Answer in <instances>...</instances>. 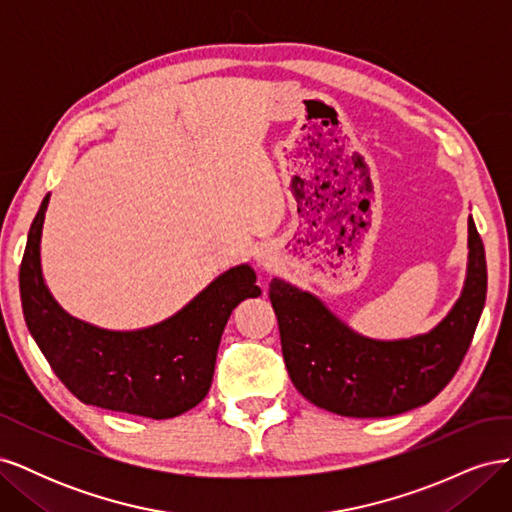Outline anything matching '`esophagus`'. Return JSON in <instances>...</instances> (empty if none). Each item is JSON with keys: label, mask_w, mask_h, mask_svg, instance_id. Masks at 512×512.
Instances as JSON below:
<instances>
[{"label": "esophagus", "mask_w": 512, "mask_h": 512, "mask_svg": "<svg viewBox=\"0 0 512 512\" xmlns=\"http://www.w3.org/2000/svg\"><path fill=\"white\" fill-rule=\"evenodd\" d=\"M256 260H258V265H262V267H271L273 256H271V252H269V250H262V252H258Z\"/></svg>", "instance_id": "esophagus-1"}]
</instances>
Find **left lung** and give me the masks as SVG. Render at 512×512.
Masks as SVG:
<instances>
[{"mask_svg": "<svg viewBox=\"0 0 512 512\" xmlns=\"http://www.w3.org/2000/svg\"><path fill=\"white\" fill-rule=\"evenodd\" d=\"M468 277L436 329L397 342L356 335L314 294L273 277L269 299L297 391L342 416L380 418L425 406L453 380L487 299L485 247L468 220Z\"/></svg>", "mask_w": 512, "mask_h": 512, "instance_id": "8db88e82", "label": "left lung"}]
</instances>
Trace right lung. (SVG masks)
<instances>
[{"label": "right lung", "instance_id": "1", "mask_svg": "<svg viewBox=\"0 0 512 512\" xmlns=\"http://www.w3.org/2000/svg\"><path fill=\"white\" fill-rule=\"evenodd\" d=\"M49 194L27 235L19 271L27 329L57 378L83 404L147 418H173L209 393L226 322L243 299L258 297L256 273L235 267L179 314L141 331H104L68 316L44 286L40 237Z\"/></svg>", "mask_w": 512, "mask_h": 512}]
</instances>
